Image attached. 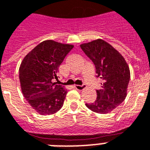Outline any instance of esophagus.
Masks as SVG:
<instances>
[{
  "instance_id": "1",
  "label": "esophagus",
  "mask_w": 150,
  "mask_h": 150,
  "mask_svg": "<svg viewBox=\"0 0 150 150\" xmlns=\"http://www.w3.org/2000/svg\"><path fill=\"white\" fill-rule=\"evenodd\" d=\"M75 88L78 90H83L86 88V86L84 84H83V85H75Z\"/></svg>"
}]
</instances>
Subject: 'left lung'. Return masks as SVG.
Listing matches in <instances>:
<instances>
[{
	"instance_id": "left-lung-1",
	"label": "left lung",
	"mask_w": 150,
	"mask_h": 150,
	"mask_svg": "<svg viewBox=\"0 0 150 150\" xmlns=\"http://www.w3.org/2000/svg\"><path fill=\"white\" fill-rule=\"evenodd\" d=\"M80 47L95 66L96 77L102 79L101 89L97 90L96 100L86 105L97 113L110 112L126 98L131 76L128 65L117 50L101 39Z\"/></svg>"
}]
</instances>
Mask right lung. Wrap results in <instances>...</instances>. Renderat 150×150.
Listing matches in <instances>:
<instances>
[{
  "mask_svg": "<svg viewBox=\"0 0 150 150\" xmlns=\"http://www.w3.org/2000/svg\"><path fill=\"white\" fill-rule=\"evenodd\" d=\"M73 45L48 40L38 45L21 63L22 92L30 106L42 115H51L62 108L67 91L59 85L60 65Z\"/></svg>",
  "mask_w": 150,
  "mask_h": 150,
  "instance_id": "1",
  "label": "right lung"
}]
</instances>
